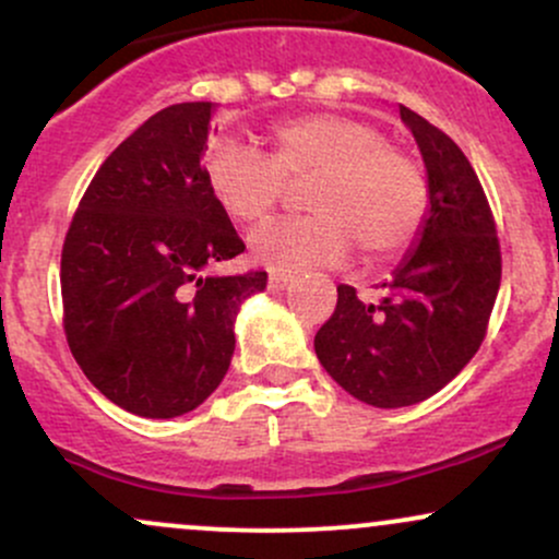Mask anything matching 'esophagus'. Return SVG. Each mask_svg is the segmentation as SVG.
<instances>
[{
	"instance_id": "1",
	"label": "esophagus",
	"mask_w": 559,
	"mask_h": 559,
	"mask_svg": "<svg viewBox=\"0 0 559 559\" xmlns=\"http://www.w3.org/2000/svg\"><path fill=\"white\" fill-rule=\"evenodd\" d=\"M294 275L286 273V271H273L271 278H267V284H271L273 292H278V288H286L288 284H292Z\"/></svg>"
}]
</instances>
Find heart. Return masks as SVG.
Returning a JSON list of instances; mask_svg holds the SVG:
<instances>
[{"label":"heart","mask_w":559,"mask_h":559,"mask_svg":"<svg viewBox=\"0 0 559 559\" xmlns=\"http://www.w3.org/2000/svg\"><path fill=\"white\" fill-rule=\"evenodd\" d=\"M260 155L221 139L204 159L210 194L228 221L258 228L273 221L288 186L305 189L312 215L254 236L252 247L273 267L336 262L360 247L368 262L400 254L418 236L428 210V181L418 159L383 141L368 120L316 112L271 128Z\"/></svg>","instance_id":"b5f03b06"}]
</instances>
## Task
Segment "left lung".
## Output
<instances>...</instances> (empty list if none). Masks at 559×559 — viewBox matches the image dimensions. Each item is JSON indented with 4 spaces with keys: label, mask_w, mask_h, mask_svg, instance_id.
Returning a JSON list of instances; mask_svg holds the SVG:
<instances>
[{
    "label": "left lung",
    "mask_w": 559,
    "mask_h": 559,
    "mask_svg": "<svg viewBox=\"0 0 559 559\" xmlns=\"http://www.w3.org/2000/svg\"><path fill=\"white\" fill-rule=\"evenodd\" d=\"M400 115L428 168L420 243L376 301L338 286L336 310L316 333L320 365L373 407H407L444 389L486 338L502 281L497 223L471 159L418 112Z\"/></svg>",
    "instance_id": "obj_1"
}]
</instances>
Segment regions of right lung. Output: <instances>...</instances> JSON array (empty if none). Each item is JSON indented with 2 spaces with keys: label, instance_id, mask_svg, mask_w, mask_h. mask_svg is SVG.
Here are the masks:
<instances>
[{
  "label": "right lung",
  "instance_id": "1",
  "mask_svg": "<svg viewBox=\"0 0 559 559\" xmlns=\"http://www.w3.org/2000/svg\"><path fill=\"white\" fill-rule=\"evenodd\" d=\"M213 102L144 120L83 191L62 243V329L107 400L176 418L228 373L234 320L265 271L207 275L243 252L204 176Z\"/></svg>",
  "mask_w": 559,
  "mask_h": 559
}]
</instances>
